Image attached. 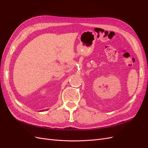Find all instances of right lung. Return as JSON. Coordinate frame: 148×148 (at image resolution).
Wrapping results in <instances>:
<instances>
[{
    "mask_svg": "<svg viewBox=\"0 0 148 148\" xmlns=\"http://www.w3.org/2000/svg\"><path fill=\"white\" fill-rule=\"evenodd\" d=\"M44 110H41V111H44Z\"/></svg>",
    "mask_w": 148,
    "mask_h": 148,
    "instance_id": "1",
    "label": "right lung"
}]
</instances>
